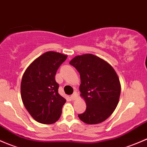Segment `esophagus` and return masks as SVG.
<instances>
[{
	"mask_svg": "<svg viewBox=\"0 0 147 147\" xmlns=\"http://www.w3.org/2000/svg\"><path fill=\"white\" fill-rule=\"evenodd\" d=\"M71 98L73 100H76L77 98H78V94H77L76 92H75L73 95H71Z\"/></svg>",
	"mask_w": 147,
	"mask_h": 147,
	"instance_id": "1",
	"label": "esophagus"
}]
</instances>
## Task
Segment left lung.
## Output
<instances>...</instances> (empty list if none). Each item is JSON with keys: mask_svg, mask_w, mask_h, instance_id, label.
Here are the masks:
<instances>
[{"mask_svg": "<svg viewBox=\"0 0 147 147\" xmlns=\"http://www.w3.org/2000/svg\"><path fill=\"white\" fill-rule=\"evenodd\" d=\"M70 64L80 74L81 97L86 103V110L78 115L84 123L95 125L108 118L119 102L121 85L113 66L92 54L78 55Z\"/></svg>", "mask_w": 147, "mask_h": 147, "instance_id": "8db88e82", "label": "left lung"}]
</instances>
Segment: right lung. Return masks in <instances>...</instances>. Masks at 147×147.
Returning a JSON list of instances; mask_svg holds the SVG:
<instances>
[{
	"instance_id": "right-lung-1",
	"label": "right lung",
	"mask_w": 147,
	"mask_h": 147,
	"mask_svg": "<svg viewBox=\"0 0 147 147\" xmlns=\"http://www.w3.org/2000/svg\"><path fill=\"white\" fill-rule=\"evenodd\" d=\"M67 55L47 51L32 61L22 78L21 98L25 108L37 122L53 124L59 119L66 99L58 93L57 69Z\"/></svg>"
}]
</instances>
